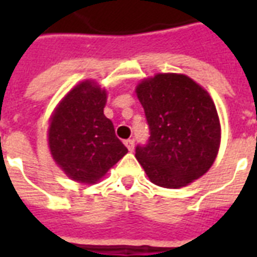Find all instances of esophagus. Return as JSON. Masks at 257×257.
<instances>
[{"label":"esophagus","mask_w":257,"mask_h":257,"mask_svg":"<svg viewBox=\"0 0 257 257\" xmlns=\"http://www.w3.org/2000/svg\"><path fill=\"white\" fill-rule=\"evenodd\" d=\"M124 144H125V147L129 149V151H133V149H135V140H133V139H128V140H125Z\"/></svg>","instance_id":"esophagus-1"}]
</instances>
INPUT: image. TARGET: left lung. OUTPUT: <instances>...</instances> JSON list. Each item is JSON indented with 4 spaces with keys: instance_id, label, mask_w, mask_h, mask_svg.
Listing matches in <instances>:
<instances>
[{
    "instance_id": "1",
    "label": "left lung",
    "mask_w": 257,
    "mask_h": 257,
    "mask_svg": "<svg viewBox=\"0 0 257 257\" xmlns=\"http://www.w3.org/2000/svg\"><path fill=\"white\" fill-rule=\"evenodd\" d=\"M136 93L151 136L136 159L153 184L176 189L207 173L220 147V121L211 96L184 74L159 73Z\"/></svg>"
}]
</instances>
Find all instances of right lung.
Instances as JSON below:
<instances>
[{
    "instance_id": "1",
    "label": "right lung",
    "mask_w": 257,
    "mask_h": 257,
    "mask_svg": "<svg viewBox=\"0 0 257 257\" xmlns=\"http://www.w3.org/2000/svg\"><path fill=\"white\" fill-rule=\"evenodd\" d=\"M105 89L84 81L62 98L50 118L52 157L78 183L94 184L128 152L105 117Z\"/></svg>"
}]
</instances>
